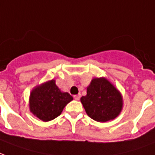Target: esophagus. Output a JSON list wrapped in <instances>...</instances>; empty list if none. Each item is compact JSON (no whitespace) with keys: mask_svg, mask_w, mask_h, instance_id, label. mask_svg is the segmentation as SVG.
<instances>
[{"mask_svg":"<svg viewBox=\"0 0 155 155\" xmlns=\"http://www.w3.org/2000/svg\"><path fill=\"white\" fill-rule=\"evenodd\" d=\"M73 97H74V99H75V100H80V94H76V95H74V96H73Z\"/></svg>","mask_w":155,"mask_h":155,"instance_id":"1","label":"esophagus"}]
</instances>
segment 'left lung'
Returning a JSON list of instances; mask_svg holds the SVG:
<instances>
[{
    "mask_svg": "<svg viewBox=\"0 0 155 155\" xmlns=\"http://www.w3.org/2000/svg\"><path fill=\"white\" fill-rule=\"evenodd\" d=\"M88 116L97 122L116 118L122 110L119 91L105 78H95L87 88V95L80 98Z\"/></svg>",
    "mask_w": 155,
    "mask_h": 155,
    "instance_id": "left-lung-1",
    "label": "left lung"
}]
</instances>
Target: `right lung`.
Returning a JSON list of instances; mask_svg holds the SVG:
<instances>
[{"instance_id":"obj_1","label":"right lung","mask_w":155,"mask_h":155,"mask_svg":"<svg viewBox=\"0 0 155 155\" xmlns=\"http://www.w3.org/2000/svg\"><path fill=\"white\" fill-rule=\"evenodd\" d=\"M72 99L68 93L61 92L55 80H52L33 89L30 95V110L40 120L47 122L59 116Z\"/></svg>"}]
</instances>
